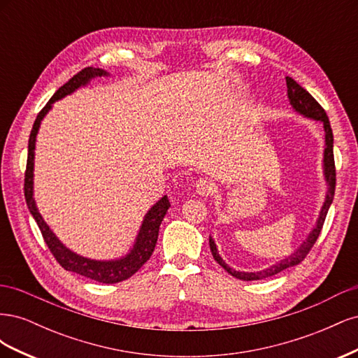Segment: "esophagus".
<instances>
[{"label":"esophagus","instance_id":"obj_1","mask_svg":"<svg viewBox=\"0 0 358 358\" xmlns=\"http://www.w3.org/2000/svg\"><path fill=\"white\" fill-rule=\"evenodd\" d=\"M196 191L200 196H210L215 191V183L210 179H199L196 182Z\"/></svg>","mask_w":358,"mask_h":358}]
</instances>
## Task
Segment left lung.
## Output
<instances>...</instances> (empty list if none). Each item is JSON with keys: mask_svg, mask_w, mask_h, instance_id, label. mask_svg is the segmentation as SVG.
I'll return each mask as SVG.
<instances>
[{"mask_svg": "<svg viewBox=\"0 0 358 358\" xmlns=\"http://www.w3.org/2000/svg\"><path fill=\"white\" fill-rule=\"evenodd\" d=\"M287 94H288V100L292 106V109L303 116L312 117V119H315V121H321L324 125V133H326V149H324V176H326L327 185H329V189L326 194V201H324V204H322L315 227H313V230L309 233L308 239L300 245L297 251L294 254H291L289 257L280 259L279 263L270 266L264 270H259V272H239V270H234L229 264H225V262L218 254V249H216L213 239L212 237H209L210 251H212L215 262L218 263L221 267H224L231 276H234L237 279H242V280H258V279L275 276L279 272H282V270L301 263L303 259L306 258V255L309 254L312 246L315 245L318 236L322 230L324 221H326L329 208H330V204L334 197L336 167H334V157H333V131H331V127L329 122V117L326 115V110L322 109L321 104L315 99H313V96L305 88H301V86L291 78H287Z\"/></svg>", "mask_w": 358, "mask_h": 358, "instance_id": "obj_1", "label": "left lung"}]
</instances>
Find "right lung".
<instances>
[{
  "instance_id": "obj_1",
  "label": "right lung",
  "mask_w": 358,
  "mask_h": 358,
  "mask_svg": "<svg viewBox=\"0 0 358 358\" xmlns=\"http://www.w3.org/2000/svg\"><path fill=\"white\" fill-rule=\"evenodd\" d=\"M107 74L109 73L101 70V69H92V67L83 69L78 74H74L66 85H62L61 88L55 94H53V96L48 101V104L40 110L34 125H32L29 140H28V159H27L24 191H25V200H27L28 209H29L31 215L34 216V220L41 231L43 239H45L48 248L50 249V252L53 257H55L57 262L64 268L69 270V272H74V273L82 275L85 278L96 280V282H101V284H116V282H121V280L128 279L129 276H133L137 270L148 262L150 255H152L155 245H157V239H158L159 225H161L162 220H164V216L170 208V201H169L167 196L162 197L158 203H155L152 208H150V210L146 213L131 251H129L125 257L119 258V259H110V262H96V259L85 258L82 255L74 254L73 251H70L69 248L64 246L58 241V237L50 231L49 225L43 221L41 215L37 210L34 197H32L34 149H36V137L38 133L41 119L45 117V115L52 109V104L57 100H61L66 95L80 88V86H85L91 79L101 78V76H107Z\"/></svg>"
}]
</instances>
